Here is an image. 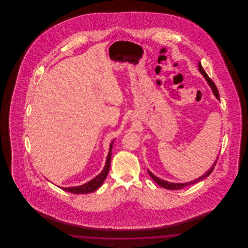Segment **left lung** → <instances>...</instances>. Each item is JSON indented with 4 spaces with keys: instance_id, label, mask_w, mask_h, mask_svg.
<instances>
[{
    "instance_id": "obj_1",
    "label": "left lung",
    "mask_w": 248,
    "mask_h": 248,
    "mask_svg": "<svg viewBox=\"0 0 248 248\" xmlns=\"http://www.w3.org/2000/svg\"><path fill=\"white\" fill-rule=\"evenodd\" d=\"M198 67H199V71H200L201 73L203 75V77L205 78V80L207 81V83L210 85V87H211V89H212L213 93L215 94V96H216L217 99H219V94H218V91H217V88L216 84H215L212 80L209 78V76L207 75V73L202 69V65H201V62H199ZM217 160L215 161V163L213 164L212 167H211L204 175H202V177L196 178L195 180H192V181H190V182H186V183H172V182H168V181H165V180H163V179H161V178L154 176V174H153L152 172H150L149 170H148V172H149L150 176L152 177V178L154 179V181H155L158 185H160L161 187H163V188L167 189H183V188H185V187H187V186H189V185L195 184L196 182H198V181H200V180L204 179L205 177H208V176L212 173V171L214 170V167H215V165L217 164Z\"/></svg>"
}]
</instances>
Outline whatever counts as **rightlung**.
Instances as JSON below:
<instances>
[{"mask_svg": "<svg viewBox=\"0 0 248 248\" xmlns=\"http://www.w3.org/2000/svg\"><path fill=\"white\" fill-rule=\"evenodd\" d=\"M112 144L113 141L110 143L109 145V151L107 156L106 165L105 167L103 168L102 172L97 175L96 177L93 178L92 180H90L89 182L81 185V186H77V187H71V188H61L68 192L74 193V194H86V193H90L93 192L94 190L98 189L104 182V180L106 179L107 175L109 171V166H110V160H111V150H112Z\"/></svg>", "mask_w": 248, "mask_h": 248, "instance_id": "obj_1", "label": "right lung"}]
</instances>
